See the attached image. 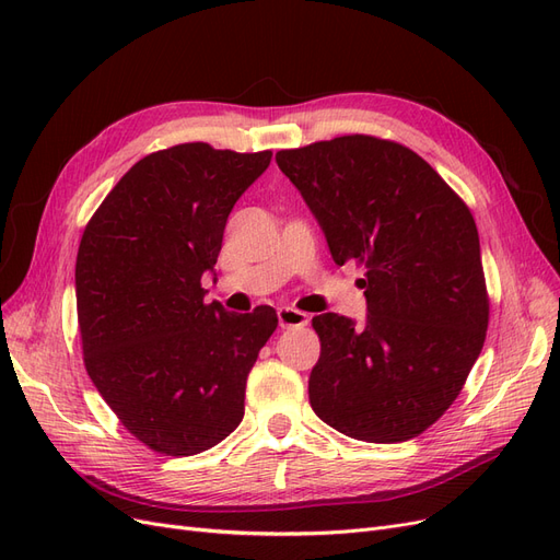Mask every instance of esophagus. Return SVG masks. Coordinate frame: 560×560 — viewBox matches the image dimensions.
<instances>
[{"instance_id": "esophagus-1", "label": "esophagus", "mask_w": 560, "mask_h": 560, "mask_svg": "<svg viewBox=\"0 0 560 560\" xmlns=\"http://www.w3.org/2000/svg\"><path fill=\"white\" fill-rule=\"evenodd\" d=\"M278 319H280V327L282 329H301V327H306L308 322H311L308 313H303V311L292 308V306L278 308Z\"/></svg>"}]
</instances>
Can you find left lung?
<instances>
[{"mask_svg":"<svg viewBox=\"0 0 560 560\" xmlns=\"http://www.w3.org/2000/svg\"><path fill=\"white\" fill-rule=\"evenodd\" d=\"M276 161L334 261L364 268V327L313 317V411L360 442H409L457 399L486 341L490 301L467 202L416 151L374 135L282 149Z\"/></svg>","mask_w":560,"mask_h":560,"instance_id":"left-lung-1","label":"left lung"}]
</instances>
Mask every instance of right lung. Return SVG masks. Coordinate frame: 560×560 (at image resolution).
<instances>
[{"instance_id":"1","label":"right lung","mask_w":560,"mask_h":560,"mask_svg":"<svg viewBox=\"0 0 560 560\" xmlns=\"http://www.w3.org/2000/svg\"><path fill=\"white\" fill-rule=\"evenodd\" d=\"M270 156L208 142L154 151L83 229L74 273L83 364L118 422L156 453H202L243 420L247 376L278 315L206 303L200 278Z\"/></svg>"}]
</instances>
